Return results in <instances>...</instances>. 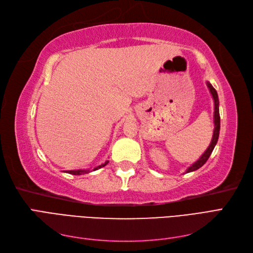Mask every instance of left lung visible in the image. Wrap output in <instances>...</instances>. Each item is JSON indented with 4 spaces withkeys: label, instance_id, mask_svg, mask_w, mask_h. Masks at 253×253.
<instances>
[{
    "label": "left lung",
    "instance_id": "8db88e82",
    "mask_svg": "<svg viewBox=\"0 0 253 253\" xmlns=\"http://www.w3.org/2000/svg\"><path fill=\"white\" fill-rule=\"evenodd\" d=\"M207 86L209 87V90L210 93L212 95V98L214 100V132H213V137H212V140H211V143L209 145V148L206 150V152L204 153V154L201 156V158L197 160L196 163H194L192 166H190L188 169H187V173L189 172H193L197 169H200L201 167H203L207 160H208V158L210 157L211 153L214 149V147H215V144L218 140V136H219V127H220V117H219V109H218V96H217V93L215 88H214L211 83L207 82Z\"/></svg>",
    "mask_w": 253,
    "mask_h": 253
}]
</instances>
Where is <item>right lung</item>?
Segmentation results:
<instances>
[{"label": "right lung", "mask_w": 253, "mask_h": 253, "mask_svg": "<svg viewBox=\"0 0 253 253\" xmlns=\"http://www.w3.org/2000/svg\"><path fill=\"white\" fill-rule=\"evenodd\" d=\"M109 164V160H106V162L104 164H101L100 166H98L96 168H94L93 171H96L98 169H100V168L104 167ZM65 173H68V174H73V175H82V174H86V173H89L90 171L89 170H71V171H64Z\"/></svg>", "instance_id": "1"}]
</instances>
